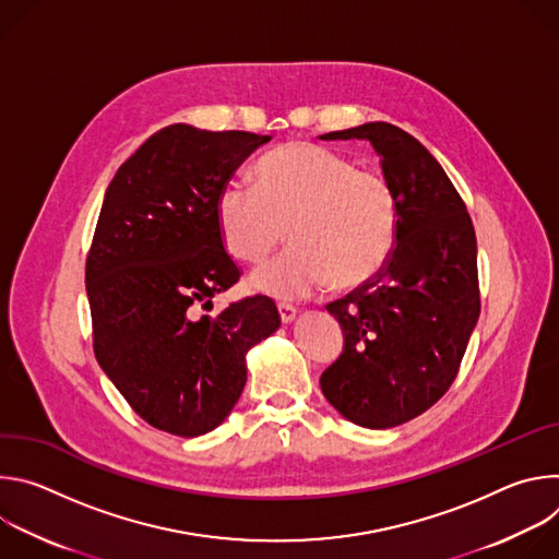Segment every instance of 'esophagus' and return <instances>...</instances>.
Returning <instances> with one entry per match:
<instances>
[{
    "label": "esophagus",
    "instance_id": "34e87169",
    "mask_svg": "<svg viewBox=\"0 0 559 559\" xmlns=\"http://www.w3.org/2000/svg\"><path fill=\"white\" fill-rule=\"evenodd\" d=\"M278 313H281L283 325H289L296 318V307L289 305V302H278Z\"/></svg>",
    "mask_w": 559,
    "mask_h": 559
}]
</instances>
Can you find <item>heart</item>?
Instances as JSON below:
<instances>
[{"label":"heart","instance_id":"heart-1","mask_svg":"<svg viewBox=\"0 0 559 559\" xmlns=\"http://www.w3.org/2000/svg\"><path fill=\"white\" fill-rule=\"evenodd\" d=\"M254 192L225 183L214 214L225 252L261 263L283 238L281 257L252 276V287L276 298H305L334 283L354 289L373 281L395 248L397 199L373 170L309 141L267 152L254 168Z\"/></svg>","mask_w":559,"mask_h":559}]
</instances>
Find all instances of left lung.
I'll return each mask as SVG.
<instances>
[{
	"instance_id": "left-lung-1",
	"label": "left lung",
	"mask_w": 559,
	"mask_h": 559,
	"mask_svg": "<svg viewBox=\"0 0 559 559\" xmlns=\"http://www.w3.org/2000/svg\"><path fill=\"white\" fill-rule=\"evenodd\" d=\"M321 139L369 141L401 212L382 272L328 305L345 347L321 376L343 418L389 429L433 407L457 376L480 316L475 231L447 173L409 132L371 121Z\"/></svg>"
}]
</instances>
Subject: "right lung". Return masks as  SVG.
<instances>
[{
  "label": "right lung",
  "mask_w": 559,
  "mask_h": 559,
  "mask_svg": "<svg viewBox=\"0 0 559 559\" xmlns=\"http://www.w3.org/2000/svg\"><path fill=\"white\" fill-rule=\"evenodd\" d=\"M272 136L175 123L117 170L86 261L97 362L154 429L197 438L234 409L246 354L281 328L267 296L207 316L241 272L225 252L216 197Z\"/></svg>",
  "instance_id": "add662e5"
}]
</instances>
